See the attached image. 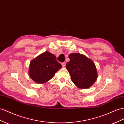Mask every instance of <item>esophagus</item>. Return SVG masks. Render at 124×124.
<instances>
[{"instance_id":"esophagus-1","label":"esophagus","mask_w":124,"mask_h":124,"mask_svg":"<svg viewBox=\"0 0 124 124\" xmlns=\"http://www.w3.org/2000/svg\"><path fill=\"white\" fill-rule=\"evenodd\" d=\"M62 67H65L66 66V62H63L62 63Z\"/></svg>"}]
</instances>
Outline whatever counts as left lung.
Listing matches in <instances>:
<instances>
[{
    "mask_svg": "<svg viewBox=\"0 0 124 124\" xmlns=\"http://www.w3.org/2000/svg\"><path fill=\"white\" fill-rule=\"evenodd\" d=\"M70 61L66 68L73 83L80 89L90 88L97 79L96 67L91 59L79 53H72L69 56Z\"/></svg>",
    "mask_w": 124,
    "mask_h": 124,
    "instance_id": "8db88e82",
    "label": "left lung"
}]
</instances>
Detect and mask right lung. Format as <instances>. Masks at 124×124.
<instances>
[{"label":"right lung","mask_w":124,"mask_h":124,"mask_svg":"<svg viewBox=\"0 0 124 124\" xmlns=\"http://www.w3.org/2000/svg\"><path fill=\"white\" fill-rule=\"evenodd\" d=\"M62 67L54 55L45 52L30 62L29 76L33 81L42 84L51 79Z\"/></svg>","instance_id":"add662e5"}]
</instances>
